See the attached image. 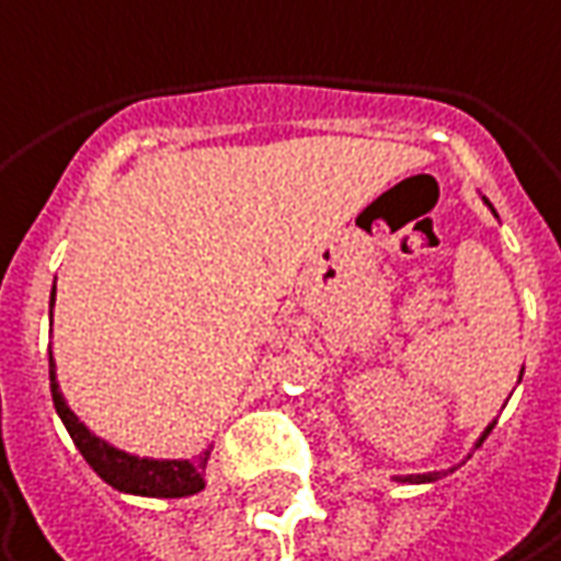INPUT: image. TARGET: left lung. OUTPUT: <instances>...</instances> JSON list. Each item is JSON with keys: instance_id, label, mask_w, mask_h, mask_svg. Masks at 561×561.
<instances>
[{"instance_id": "obj_1", "label": "left lung", "mask_w": 561, "mask_h": 561, "mask_svg": "<svg viewBox=\"0 0 561 561\" xmlns=\"http://www.w3.org/2000/svg\"><path fill=\"white\" fill-rule=\"evenodd\" d=\"M484 203H488V199H484ZM488 206H491V203H488ZM491 209H494V206H491ZM491 430H494V423H491V426H488V430L481 433V439H478V446H481V443L488 439V433H491ZM436 474H439V471H433V474H416V478L410 474V481H436ZM403 481H407V478H403Z\"/></svg>"}]
</instances>
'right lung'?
Masks as SVG:
<instances>
[{"label": "right lung", "instance_id": "right-lung-1", "mask_svg": "<svg viewBox=\"0 0 561 561\" xmlns=\"http://www.w3.org/2000/svg\"><path fill=\"white\" fill-rule=\"evenodd\" d=\"M50 307H54V294H50ZM50 397H54V410L64 420L73 446L80 449V456L87 458L90 468L115 491L138 494V497H190L206 488L203 474H206L209 453H199L193 461L190 458H138L108 446L100 436H93L77 420V413L67 407V400L57 387L54 358H50Z\"/></svg>", "mask_w": 561, "mask_h": 561}]
</instances>
